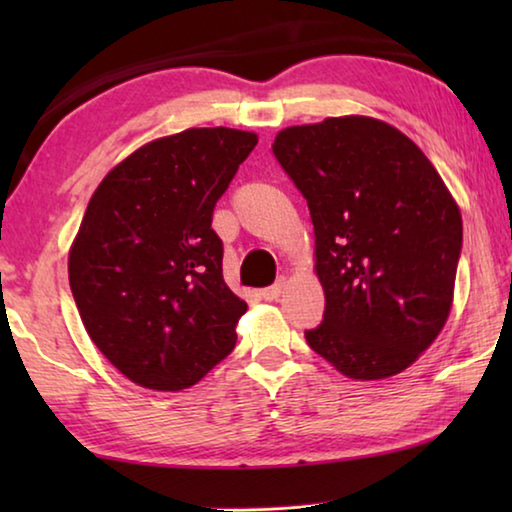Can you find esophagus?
Listing matches in <instances>:
<instances>
[{
    "instance_id": "esophagus-1",
    "label": "esophagus",
    "mask_w": 512,
    "mask_h": 512,
    "mask_svg": "<svg viewBox=\"0 0 512 512\" xmlns=\"http://www.w3.org/2000/svg\"><path fill=\"white\" fill-rule=\"evenodd\" d=\"M282 289H284V282H282V280L275 282V284H271V287L262 289V298H264V300H277V298H280Z\"/></svg>"
}]
</instances>
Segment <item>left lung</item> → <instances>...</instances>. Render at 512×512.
Listing matches in <instances>:
<instances>
[{
	"label": "left lung",
	"instance_id": "8db88e82",
	"mask_svg": "<svg viewBox=\"0 0 512 512\" xmlns=\"http://www.w3.org/2000/svg\"><path fill=\"white\" fill-rule=\"evenodd\" d=\"M273 155L309 205L323 323L309 348L350 379L420 357L452 309L463 221L443 178L397 128L370 117L291 126Z\"/></svg>",
	"mask_w": 512,
	"mask_h": 512
}]
</instances>
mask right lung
<instances>
[{"label": "right lung", "instance_id": "obj_1", "mask_svg": "<svg viewBox=\"0 0 512 512\" xmlns=\"http://www.w3.org/2000/svg\"><path fill=\"white\" fill-rule=\"evenodd\" d=\"M255 144L189 128L128 155L92 194L69 287L94 345L135 384L189 388L235 350L248 307L223 282L212 214Z\"/></svg>", "mask_w": 512, "mask_h": 512}]
</instances>
